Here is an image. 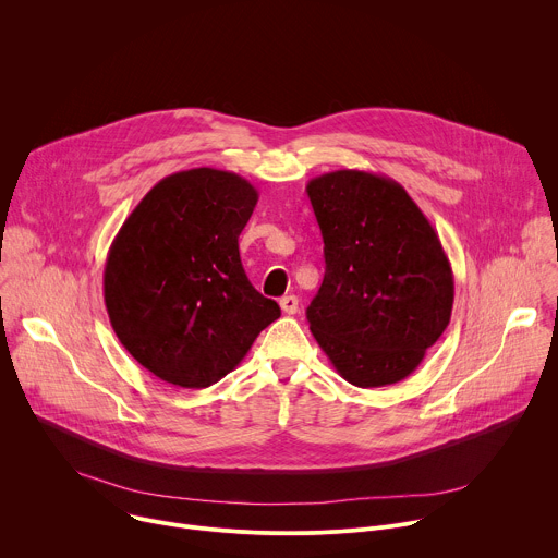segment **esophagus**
Returning <instances> with one entry per match:
<instances>
[{"label":"esophagus","mask_w":558,"mask_h":558,"mask_svg":"<svg viewBox=\"0 0 558 558\" xmlns=\"http://www.w3.org/2000/svg\"><path fill=\"white\" fill-rule=\"evenodd\" d=\"M280 308L287 313V315H293L298 311V298L295 295H284L280 298Z\"/></svg>","instance_id":"obj_1"}]
</instances>
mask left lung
Wrapping results in <instances>:
<instances>
[{
  "mask_svg": "<svg viewBox=\"0 0 558 558\" xmlns=\"http://www.w3.org/2000/svg\"><path fill=\"white\" fill-rule=\"evenodd\" d=\"M325 241L308 329L353 386L402 381L450 323L454 280L430 220L388 177L336 170L306 183Z\"/></svg>",
  "mask_w": 558,
  "mask_h": 558,
  "instance_id": "left-lung-1",
  "label": "left lung"
}]
</instances>
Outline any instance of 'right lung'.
<instances>
[{
    "label": "right lung",
    "instance_id": "1",
    "mask_svg": "<svg viewBox=\"0 0 558 558\" xmlns=\"http://www.w3.org/2000/svg\"><path fill=\"white\" fill-rule=\"evenodd\" d=\"M256 203L258 190L243 177L183 170L158 181L114 235L104 269L110 325L158 379L216 384L280 317L238 252Z\"/></svg>",
    "mask_w": 558,
    "mask_h": 558
}]
</instances>
